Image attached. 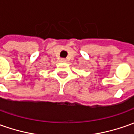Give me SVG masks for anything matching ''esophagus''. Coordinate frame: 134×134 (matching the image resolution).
<instances>
[{
  "label": "esophagus",
  "mask_w": 134,
  "mask_h": 134,
  "mask_svg": "<svg viewBox=\"0 0 134 134\" xmlns=\"http://www.w3.org/2000/svg\"><path fill=\"white\" fill-rule=\"evenodd\" d=\"M60 61H61L62 62H66V60L64 59H62L60 60Z\"/></svg>",
  "instance_id": "obj_1"
}]
</instances>
